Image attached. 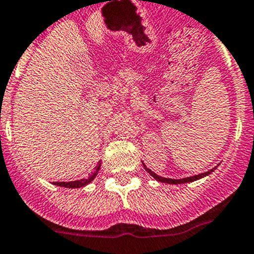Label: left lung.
<instances>
[{
    "label": "left lung",
    "instance_id": "8db88e82",
    "mask_svg": "<svg viewBox=\"0 0 254 254\" xmlns=\"http://www.w3.org/2000/svg\"><path fill=\"white\" fill-rule=\"evenodd\" d=\"M143 166H144L145 171H147L149 175L153 176V179H156L157 182H161V183H166V184H185V183L195 182V180H199V179H202V178H206V176H208L209 174L213 173V171L216 170V167H217V166L213 167V169L208 170V171H206V173H203V174H199V175L189 176V178H184V179H170V178H164V176H160V175H157V174H154L153 171H152V170H149L144 164H143Z\"/></svg>",
    "mask_w": 254,
    "mask_h": 254
}]
</instances>
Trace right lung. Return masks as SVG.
Listing matches in <instances>:
<instances>
[{
	"instance_id": "obj_1",
	"label": "right lung",
	"mask_w": 254,
	"mask_h": 254,
	"mask_svg": "<svg viewBox=\"0 0 254 254\" xmlns=\"http://www.w3.org/2000/svg\"><path fill=\"white\" fill-rule=\"evenodd\" d=\"M101 169V162H98V165H97L96 170H94L93 173L90 174L88 178H84V179H80V180H74V182H55L52 183L54 185H59V187H64V188H83V187H85V185L89 184L92 180H94V178L97 176V174H98V171H100Z\"/></svg>"
}]
</instances>
